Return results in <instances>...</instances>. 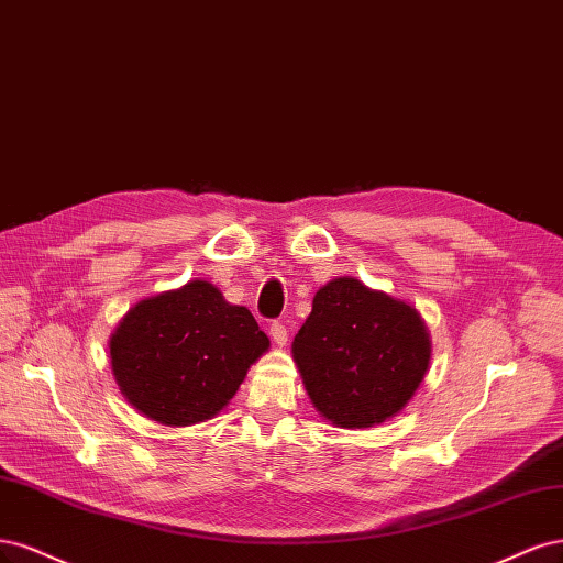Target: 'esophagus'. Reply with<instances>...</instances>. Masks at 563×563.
Masks as SVG:
<instances>
[{
    "label": "esophagus",
    "instance_id": "esophagus-1",
    "mask_svg": "<svg viewBox=\"0 0 563 563\" xmlns=\"http://www.w3.org/2000/svg\"><path fill=\"white\" fill-rule=\"evenodd\" d=\"M268 332H271V339H274L278 346H285V343H287V328L283 322H271Z\"/></svg>",
    "mask_w": 563,
    "mask_h": 563
}]
</instances>
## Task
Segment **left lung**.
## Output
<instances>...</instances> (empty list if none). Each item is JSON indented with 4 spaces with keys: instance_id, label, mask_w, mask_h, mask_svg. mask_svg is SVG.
<instances>
[{
    "instance_id": "obj_1",
    "label": "left lung",
    "mask_w": 563,
    "mask_h": 563,
    "mask_svg": "<svg viewBox=\"0 0 563 563\" xmlns=\"http://www.w3.org/2000/svg\"><path fill=\"white\" fill-rule=\"evenodd\" d=\"M292 353L324 419L369 428L411 400L428 372L430 341L416 308L357 278H336L316 292Z\"/></svg>"
}]
</instances>
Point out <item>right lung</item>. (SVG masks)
Wrapping results in <instances>:
<instances>
[{
	"instance_id": "obj_1",
	"label": "right lung",
	"mask_w": 563,
	"mask_h": 563,
	"mask_svg": "<svg viewBox=\"0 0 563 563\" xmlns=\"http://www.w3.org/2000/svg\"><path fill=\"white\" fill-rule=\"evenodd\" d=\"M266 351L268 336L247 308L206 280L135 303L110 341L125 400L163 426L212 419Z\"/></svg>"
}]
</instances>
